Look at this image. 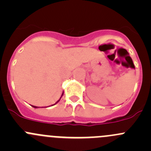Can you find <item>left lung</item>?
<instances>
[{
	"mask_svg": "<svg viewBox=\"0 0 151 151\" xmlns=\"http://www.w3.org/2000/svg\"><path fill=\"white\" fill-rule=\"evenodd\" d=\"M133 68H134V66H133Z\"/></svg>",
	"mask_w": 151,
	"mask_h": 151,
	"instance_id": "obj_1",
	"label": "left lung"
}]
</instances>
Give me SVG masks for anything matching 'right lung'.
Listing matches in <instances>:
<instances>
[{"mask_svg": "<svg viewBox=\"0 0 151 151\" xmlns=\"http://www.w3.org/2000/svg\"><path fill=\"white\" fill-rule=\"evenodd\" d=\"M63 93H62L61 96H60V99H59V100H58V101H56V103H55V104H57V103H58V101H60V99H61V97H62V96H63ZM55 104H53V105H55ZM33 106V107H34V108H38V106Z\"/></svg>", "mask_w": 151, "mask_h": 151, "instance_id": "add662e5", "label": "right lung"}]
</instances>
